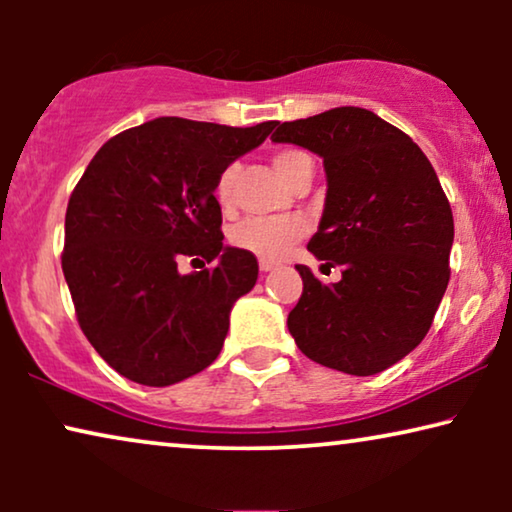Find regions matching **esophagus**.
Here are the masks:
<instances>
[{
    "label": "esophagus",
    "instance_id": "obj_1",
    "mask_svg": "<svg viewBox=\"0 0 512 512\" xmlns=\"http://www.w3.org/2000/svg\"><path fill=\"white\" fill-rule=\"evenodd\" d=\"M258 268H261V272H270V270H275V263H272V261H261V263H258Z\"/></svg>",
    "mask_w": 512,
    "mask_h": 512
}]
</instances>
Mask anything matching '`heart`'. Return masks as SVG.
Wrapping results in <instances>:
<instances>
[{"mask_svg":"<svg viewBox=\"0 0 512 512\" xmlns=\"http://www.w3.org/2000/svg\"><path fill=\"white\" fill-rule=\"evenodd\" d=\"M272 167L291 188L296 186V181L305 172H314L312 158L305 151L293 149V146H284V149L272 153ZM237 172H240V165L230 163L223 167L214 181V198L223 209L233 207ZM305 230V221L298 219V216H289V219H247L233 228L230 242L235 247L249 251V254L265 258V261H279L305 235Z\"/></svg>","mask_w":512,"mask_h":512,"instance_id":"obj_1","label":"heart"}]
</instances>
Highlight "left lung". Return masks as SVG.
Masks as SVG:
<instances>
[{"label": "left lung", "instance_id": "8db88e82", "mask_svg": "<svg viewBox=\"0 0 512 512\" xmlns=\"http://www.w3.org/2000/svg\"><path fill=\"white\" fill-rule=\"evenodd\" d=\"M270 139L324 158V216L307 249L342 270L321 284L296 265L293 340L326 368L382 373L424 340L450 282L454 221L436 170L403 130L361 107L279 123Z\"/></svg>", "mask_w": 512, "mask_h": 512}]
</instances>
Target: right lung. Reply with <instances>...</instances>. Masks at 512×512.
I'll return each instance as SVG.
<instances>
[{"mask_svg": "<svg viewBox=\"0 0 512 512\" xmlns=\"http://www.w3.org/2000/svg\"><path fill=\"white\" fill-rule=\"evenodd\" d=\"M275 125L163 116L111 137L90 160L67 205L62 272L83 335L116 373L170 387L219 356L230 307L254 289L258 263L223 247L214 181ZM186 255L215 268L181 276Z\"/></svg>", "mask_w": 512, "mask_h": 512, "instance_id": "obj_1", "label": "right lung"}]
</instances>
